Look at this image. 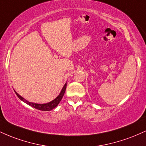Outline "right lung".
I'll return each mask as SVG.
<instances>
[{
    "mask_svg": "<svg viewBox=\"0 0 146 146\" xmlns=\"http://www.w3.org/2000/svg\"><path fill=\"white\" fill-rule=\"evenodd\" d=\"M66 83H65V84L64 85L62 89L61 90V91H60V94L58 95V97H57L56 98H55L53 100H52L51 102H48V103H46V104H37V103H33V102H29L27 100H25L24 98H23V97L21 96L17 92L15 91V93H16V95H17L20 100H22L23 102H24L25 103L29 105L30 106L36 108V109L38 110H43V111H49V110H53V108H56L57 106L59 104L60 101H61V100L63 98L65 90H66Z\"/></svg>",
    "mask_w": 146,
    "mask_h": 146,
    "instance_id": "add662e5",
    "label": "right lung"
}]
</instances>
